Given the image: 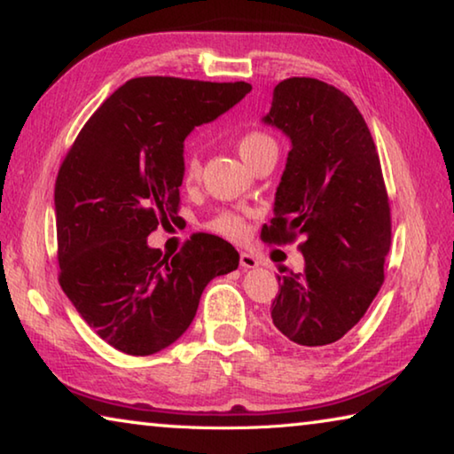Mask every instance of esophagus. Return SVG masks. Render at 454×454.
<instances>
[{
	"instance_id": "obj_1",
	"label": "esophagus",
	"mask_w": 454,
	"mask_h": 454,
	"mask_svg": "<svg viewBox=\"0 0 454 454\" xmlns=\"http://www.w3.org/2000/svg\"><path fill=\"white\" fill-rule=\"evenodd\" d=\"M240 266L242 268H256L258 266V258L250 252H242L240 254Z\"/></svg>"
}]
</instances>
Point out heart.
<instances>
[{
    "label": "heart",
    "instance_id": "heart-1",
    "mask_svg": "<svg viewBox=\"0 0 454 454\" xmlns=\"http://www.w3.org/2000/svg\"><path fill=\"white\" fill-rule=\"evenodd\" d=\"M238 152L244 158V162L248 164L252 158L256 156L258 152L266 148H276V140L272 136L264 132H258V129H252V132H246L244 136L238 137ZM200 172H202V166H200V160L196 156H188L184 160V170H182V180L186 186L196 184L200 178ZM208 228L212 232H216L224 238H232V240H242V238L248 234V226H246L244 216L236 212H222L216 218L208 222Z\"/></svg>",
    "mask_w": 454,
    "mask_h": 454
}]
</instances>
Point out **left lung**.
Masks as SVG:
<instances>
[{
    "instance_id": "left-lung-1",
    "label": "left lung",
    "mask_w": 454,
    "mask_h": 454,
    "mask_svg": "<svg viewBox=\"0 0 454 454\" xmlns=\"http://www.w3.org/2000/svg\"><path fill=\"white\" fill-rule=\"evenodd\" d=\"M264 121L292 150L262 240L302 236L306 262L304 272L278 268L272 322L296 347L328 348L358 325L384 282L393 224L379 152L355 102L314 78L282 80Z\"/></svg>"
}]
</instances>
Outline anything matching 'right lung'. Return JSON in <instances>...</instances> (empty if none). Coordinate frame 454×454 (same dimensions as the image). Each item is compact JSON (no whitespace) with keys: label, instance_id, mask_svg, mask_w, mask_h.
Masks as SVG:
<instances>
[{"label":"right lung","instance_id":"obj_1","mask_svg":"<svg viewBox=\"0 0 454 454\" xmlns=\"http://www.w3.org/2000/svg\"><path fill=\"white\" fill-rule=\"evenodd\" d=\"M252 90L246 82L134 78L98 107L56 178L59 286L110 347L148 356L194 320L212 278L238 268L232 244L194 234L176 256L150 248L180 208L184 140Z\"/></svg>","mask_w":454,"mask_h":454}]
</instances>
